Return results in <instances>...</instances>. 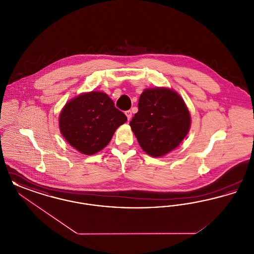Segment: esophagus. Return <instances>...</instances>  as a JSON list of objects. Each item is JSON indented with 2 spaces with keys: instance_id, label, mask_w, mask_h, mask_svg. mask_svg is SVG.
<instances>
[{
  "instance_id": "esophagus-1",
  "label": "esophagus",
  "mask_w": 254,
  "mask_h": 254,
  "mask_svg": "<svg viewBox=\"0 0 254 254\" xmlns=\"http://www.w3.org/2000/svg\"><path fill=\"white\" fill-rule=\"evenodd\" d=\"M126 115H127V120L129 121V120L131 119V117H132V112H131V110L126 111Z\"/></svg>"
}]
</instances>
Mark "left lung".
<instances>
[{
	"label": "left lung",
	"mask_w": 254,
	"mask_h": 254,
	"mask_svg": "<svg viewBox=\"0 0 254 254\" xmlns=\"http://www.w3.org/2000/svg\"><path fill=\"white\" fill-rule=\"evenodd\" d=\"M190 123V111L181 96L172 89L156 87L143 91L138 112L129 125L143 150L161 157L180 145Z\"/></svg>",
	"instance_id": "1"
}]
</instances>
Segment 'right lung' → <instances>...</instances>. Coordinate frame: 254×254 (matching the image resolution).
<instances>
[{
	"label": "right lung",
	"mask_w": 254,
	"mask_h": 254,
	"mask_svg": "<svg viewBox=\"0 0 254 254\" xmlns=\"http://www.w3.org/2000/svg\"><path fill=\"white\" fill-rule=\"evenodd\" d=\"M127 120L106 93L91 91L65 104L59 127L69 145L82 154L92 155L108 145L115 130Z\"/></svg>",
	"instance_id": "add662e5"
}]
</instances>
